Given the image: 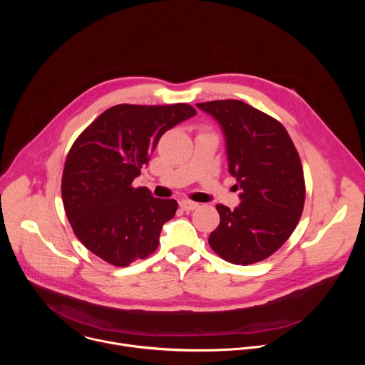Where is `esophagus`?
Returning a JSON list of instances; mask_svg holds the SVG:
<instances>
[{"instance_id":"34e87169","label":"esophagus","mask_w":365,"mask_h":365,"mask_svg":"<svg viewBox=\"0 0 365 365\" xmlns=\"http://www.w3.org/2000/svg\"><path fill=\"white\" fill-rule=\"evenodd\" d=\"M179 205H180V207H182L183 211H193V210H196V207L199 206V203L192 202V200H186V199L180 200V202H179Z\"/></svg>"}]
</instances>
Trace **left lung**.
Masks as SVG:
<instances>
[{
	"instance_id": "1",
	"label": "left lung",
	"mask_w": 365,
	"mask_h": 365,
	"mask_svg": "<svg viewBox=\"0 0 365 365\" xmlns=\"http://www.w3.org/2000/svg\"><path fill=\"white\" fill-rule=\"evenodd\" d=\"M222 128L228 172L241 190L235 210L217 205L221 221L211 248L232 264H252L277 251L294 231L304 205L297 150L273 117L237 99L196 103Z\"/></svg>"
}]
</instances>
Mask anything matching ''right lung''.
<instances>
[{
  "label": "right lung",
  "mask_w": 365,
  "mask_h": 365,
  "mask_svg": "<svg viewBox=\"0 0 365 365\" xmlns=\"http://www.w3.org/2000/svg\"><path fill=\"white\" fill-rule=\"evenodd\" d=\"M187 103L130 106L103 111L75 140L65 162L62 199L79 241L107 263L125 267L155 251L175 199L134 187L160 137L193 117Z\"/></svg>",
  "instance_id": "right-lung-1"
}]
</instances>
